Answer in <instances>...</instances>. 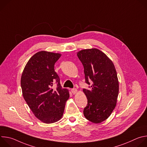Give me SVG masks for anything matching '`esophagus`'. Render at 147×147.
<instances>
[{"label":"esophagus","instance_id":"34e87169","mask_svg":"<svg viewBox=\"0 0 147 147\" xmlns=\"http://www.w3.org/2000/svg\"><path fill=\"white\" fill-rule=\"evenodd\" d=\"M71 91L73 94H76L77 92V90L76 88H73L71 90Z\"/></svg>","mask_w":147,"mask_h":147}]
</instances>
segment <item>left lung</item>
I'll use <instances>...</instances> for the list:
<instances>
[{
  "label": "left lung",
  "instance_id": "1",
  "mask_svg": "<svg viewBox=\"0 0 147 147\" xmlns=\"http://www.w3.org/2000/svg\"><path fill=\"white\" fill-rule=\"evenodd\" d=\"M84 70L86 82L90 89H83L88 103L84 109L85 117L94 123L107 120L116 107L119 81L112 61L96 48L83 49L77 53Z\"/></svg>",
  "mask_w": 147,
  "mask_h": 147
}]
</instances>
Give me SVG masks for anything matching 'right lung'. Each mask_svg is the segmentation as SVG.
<instances>
[{
  "label": "right lung",
  "instance_id": "obj_1",
  "mask_svg": "<svg viewBox=\"0 0 147 147\" xmlns=\"http://www.w3.org/2000/svg\"><path fill=\"white\" fill-rule=\"evenodd\" d=\"M61 54L40 51L28 61L21 78L23 96L35 116L45 123H53L63 115L70 95L62 88L55 71V63ZM57 84L56 90L52 87Z\"/></svg>",
  "mask_w": 147,
  "mask_h": 147
}]
</instances>
